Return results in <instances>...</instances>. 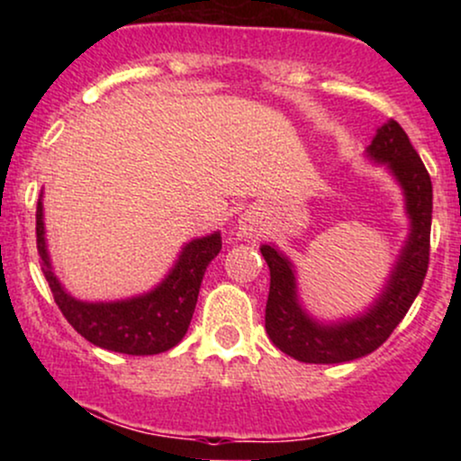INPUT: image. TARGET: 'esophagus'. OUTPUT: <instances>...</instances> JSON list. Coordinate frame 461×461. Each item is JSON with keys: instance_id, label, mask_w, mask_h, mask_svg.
<instances>
[{"instance_id": "esophagus-1", "label": "esophagus", "mask_w": 461, "mask_h": 461, "mask_svg": "<svg viewBox=\"0 0 461 461\" xmlns=\"http://www.w3.org/2000/svg\"><path fill=\"white\" fill-rule=\"evenodd\" d=\"M264 231V223L260 219V214L256 210H247L245 214L238 216V234L249 238V240H256L260 238Z\"/></svg>"}]
</instances>
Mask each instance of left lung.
I'll return each instance as SVG.
<instances>
[{
	"mask_svg": "<svg viewBox=\"0 0 461 461\" xmlns=\"http://www.w3.org/2000/svg\"><path fill=\"white\" fill-rule=\"evenodd\" d=\"M364 153L370 162L385 167L399 184L410 219V231L382 293L366 310L340 321L316 319L301 303L293 260L277 245L260 247L271 271L267 333L279 351L299 362L342 364L373 353L403 321L427 275L433 193L425 164L403 128L393 119L377 130Z\"/></svg>",
	"mask_w": 461,
	"mask_h": 461,
	"instance_id": "left-lung-1",
	"label": "left lung"
}]
</instances>
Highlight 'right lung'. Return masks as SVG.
<instances>
[{
    "mask_svg": "<svg viewBox=\"0 0 461 461\" xmlns=\"http://www.w3.org/2000/svg\"><path fill=\"white\" fill-rule=\"evenodd\" d=\"M36 247L54 301L79 336L105 351L125 356H156L179 345L186 336L197 305L201 279L208 264L219 256L223 242L221 231L188 240L162 282L147 293L116 301H82L73 297L54 273L45 238L41 190L36 205Z\"/></svg>",
    "mask_w": 461,
    "mask_h": 461,
    "instance_id": "right-lung-1",
    "label": "right lung"
}]
</instances>
